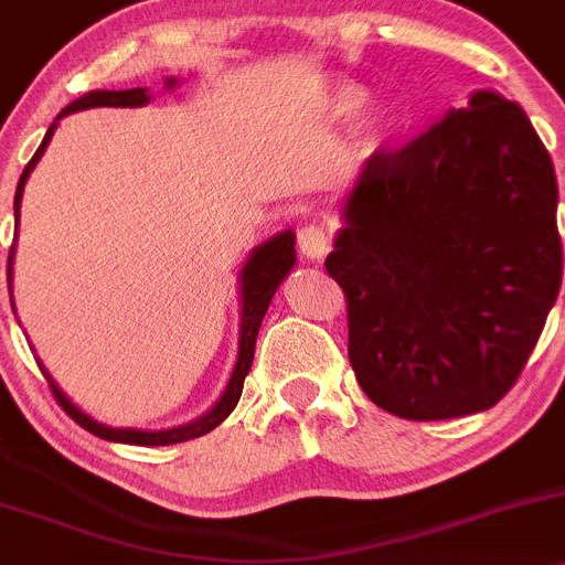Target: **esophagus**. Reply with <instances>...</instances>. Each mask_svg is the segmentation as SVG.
<instances>
[{"instance_id": "esophagus-1", "label": "esophagus", "mask_w": 565, "mask_h": 565, "mask_svg": "<svg viewBox=\"0 0 565 565\" xmlns=\"http://www.w3.org/2000/svg\"><path fill=\"white\" fill-rule=\"evenodd\" d=\"M329 232L318 223H307V226L299 228V236H296V245H299V253L307 260H320L329 253Z\"/></svg>"}]
</instances>
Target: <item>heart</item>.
<instances>
[{"label": "heart", "instance_id": "1", "mask_svg": "<svg viewBox=\"0 0 565 565\" xmlns=\"http://www.w3.org/2000/svg\"><path fill=\"white\" fill-rule=\"evenodd\" d=\"M363 105V90L355 86H339L331 96V107L337 115H353ZM369 129H380V115H369Z\"/></svg>", "mask_w": 565, "mask_h": 565}]
</instances>
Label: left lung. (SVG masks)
Returning a JSON list of instances; mask_svg holds the SVG:
<instances>
[{"label":"left lung","mask_w":565,"mask_h":565,"mask_svg":"<svg viewBox=\"0 0 565 565\" xmlns=\"http://www.w3.org/2000/svg\"><path fill=\"white\" fill-rule=\"evenodd\" d=\"M555 212L547 148L493 90L366 161L326 269L380 409L447 420L507 396L561 290Z\"/></svg>","instance_id":"obj_1"}]
</instances>
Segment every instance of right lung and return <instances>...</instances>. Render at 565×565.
<instances>
[{"instance_id":"obj_1","label":"right lung","mask_w":565,"mask_h":565,"mask_svg":"<svg viewBox=\"0 0 565 565\" xmlns=\"http://www.w3.org/2000/svg\"><path fill=\"white\" fill-rule=\"evenodd\" d=\"M174 81H169V86H172ZM145 102H150L148 96V88H129V90H90V94L83 96V99L72 102L70 107H64L62 113H58V118H64V115L70 113H77V110H88V107H142ZM56 118V120H58ZM53 129H56V124L47 129L45 139H42V145L38 148V153L32 156V161L26 163V169H23L21 180H18V191H15V217H18V207H21V196H23V185H26L29 174H32L34 163L40 161V156L45 153L47 142H51L53 137ZM13 258V256H10ZM296 260V250H294V232H282L277 234L275 239H269L266 245H260L253 250V256L247 258L245 269H242V329H239V358H236V366H234V374L232 380H228L226 385V393L221 396V402H217L212 409L207 412L204 417H199V420L188 423V426H180V428H169V430H135V428H107L102 426V423L90 420L88 415H83L77 406H72L70 398L64 396L62 391L56 387V382L47 377V372H42L51 382V391L53 396H56V402L62 404V409L66 415L72 417V420L77 423V426H83L86 430H90L94 436H99V439H107V441H120V445H142V447H161V445H178V441H188V439H196V436H204L210 434L212 428L221 426L223 420H226L228 415H232V409L239 402L242 396V385H245V377L247 372H250L253 366V353H256V337H258V329H260V320H264L266 309H269V301L271 296H275L277 285L285 280V275L290 271V266H294ZM8 277H10V260H8Z\"/></svg>"}]
</instances>
